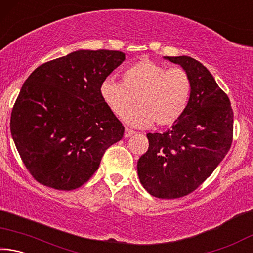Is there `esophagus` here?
I'll list each match as a JSON object with an SVG mask.
<instances>
[{
    "mask_svg": "<svg viewBox=\"0 0 253 253\" xmlns=\"http://www.w3.org/2000/svg\"><path fill=\"white\" fill-rule=\"evenodd\" d=\"M134 134H135L134 130L129 129V128H126V129H125V134H124V136H125V138H128V137H130V136H132Z\"/></svg>",
    "mask_w": 253,
    "mask_h": 253,
    "instance_id": "1",
    "label": "esophagus"
}]
</instances>
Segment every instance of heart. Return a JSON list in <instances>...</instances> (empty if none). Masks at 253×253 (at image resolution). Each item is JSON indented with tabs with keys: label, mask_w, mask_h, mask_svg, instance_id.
I'll list each match as a JSON object with an SVG mask.
<instances>
[{
	"label": "heart",
	"mask_w": 253,
	"mask_h": 253,
	"mask_svg": "<svg viewBox=\"0 0 253 253\" xmlns=\"http://www.w3.org/2000/svg\"><path fill=\"white\" fill-rule=\"evenodd\" d=\"M123 81L108 77L102 80L99 93L102 101L128 125L146 128L153 123L170 126L185 114L192 98V80L183 68H169L148 59L127 67ZM136 102L138 106L127 109ZM128 111L127 112L126 110Z\"/></svg>",
	"instance_id": "1"
}]
</instances>
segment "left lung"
I'll return each mask as SVG.
<instances>
[{
    "instance_id": "1",
    "label": "left lung",
    "mask_w": 253,
    "mask_h": 253,
    "mask_svg": "<svg viewBox=\"0 0 253 253\" xmlns=\"http://www.w3.org/2000/svg\"><path fill=\"white\" fill-rule=\"evenodd\" d=\"M185 70L192 98L185 114L163 134L148 132V151L137 163L139 181L158 199H178L195 191L228 154L233 110L226 93L202 63L187 55L164 57Z\"/></svg>"
}]
</instances>
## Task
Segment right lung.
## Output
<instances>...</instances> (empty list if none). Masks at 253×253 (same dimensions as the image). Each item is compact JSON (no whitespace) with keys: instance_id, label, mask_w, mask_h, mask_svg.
I'll use <instances>...</instances> for the list:
<instances>
[{"instance_id":"1","label":"right lung","mask_w":253,"mask_h":253,"mask_svg":"<svg viewBox=\"0 0 253 253\" xmlns=\"http://www.w3.org/2000/svg\"><path fill=\"white\" fill-rule=\"evenodd\" d=\"M124 60L121 51L78 50L43 63L25 80L10 128L21 160L42 185L80 187L106 149L123 138L125 128L99 88Z\"/></svg>"}]
</instances>
